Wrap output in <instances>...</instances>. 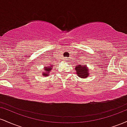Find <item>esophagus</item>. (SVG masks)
<instances>
[{
    "instance_id": "obj_1",
    "label": "esophagus",
    "mask_w": 127,
    "mask_h": 127,
    "mask_svg": "<svg viewBox=\"0 0 127 127\" xmlns=\"http://www.w3.org/2000/svg\"><path fill=\"white\" fill-rule=\"evenodd\" d=\"M63 61H64V62H67V61H68L67 57L64 58V59H63Z\"/></svg>"
}]
</instances>
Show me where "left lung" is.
Here are the masks:
<instances>
[{
    "label": "left lung",
    "instance_id": "1",
    "mask_svg": "<svg viewBox=\"0 0 127 127\" xmlns=\"http://www.w3.org/2000/svg\"><path fill=\"white\" fill-rule=\"evenodd\" d=\"M75 70L76 71V73L78 74V76L80 78H85L88 76V70L87 67V65H77L75 67Z\"/></svg>",
    "mask_w": 127,
    "mask_h": 127
}]
</instances>
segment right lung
Masks as SVG:
<instances>
[{
    "instance_id": "1",
    "label": "right lung",
    "mask_w": 127,
    "mask_h": 127,
    "mask_svg": "<svg viewBox=\"0 0 127 127\" xmlns=\"http://www.w3.org/2000/svg\"><path fill=\"white\" fill-rule=\"evenodd\" d=\"M52 66V64H48V65H46V67H45L44 70L45 71V73H43V75L46 76L48 75V74L50 73L51 70V67Z\"/></svg>"
}]
</instances>
